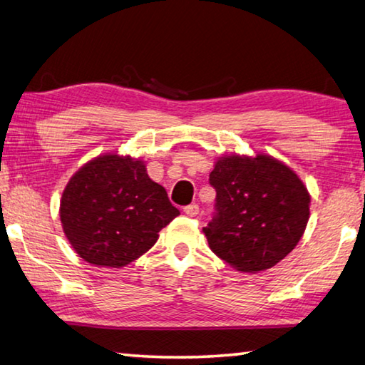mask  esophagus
<instances>
[{
  "instance_id": "34e87169",
  "label": "esophagus",
  "mask_w": 365,
  "mask_h": 365,
  "mask_svg": "<svg viewBox=\"0 0 365 365\" xmlns=\"http://www.w3.org/2000/svg\"><path fill=\"white\" fill-rule=\"evenodd\" d=\"M183 212L187 214L188 217H196L197 212H200V206L195 205V202H193V205H188V206H185V207H183Z\"/></svg>"
}]
</instances>
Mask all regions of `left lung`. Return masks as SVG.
<instances>
[{"label":"left lung","instance_id":"8db88e82","mask_svg":"<svg viewBox=\"0 0 365 365\" xmlns=\"http://www.w3.org/2000/svg\"><path fill=\"white\" fill-rule=\"evenodd\" d=\"M215 212L202 228L209 248L233 269L274 267L306 230L311 196L301 178L267 154L222 156L209 174Z\"/></svg>","mask_w":365,"mask_h":365}]
</instances>
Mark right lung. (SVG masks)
Listing matches in <instances>:
<instances>
[{
  "mask_svg": "<svg viewBox=\"0 0 365 365\" xmlns=\"http://www.w3.org/2000/svg\"><path fill=\"white\" fill-rule=\"evenodd\" d=\"M180 211L146 174L143 160L119 154L91 159L71 177L59 217L73 251L100 267H123L158 242Z\"/></svg>",
  "mask_w": 365,
  "mask_h": 365,
  "instance_id": "1",
  "label": "right lung"
}]
</instances>
